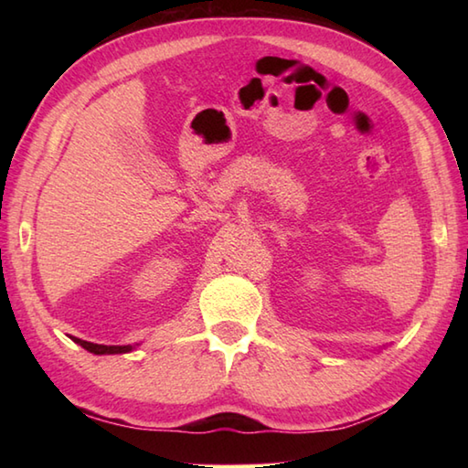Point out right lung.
<instances>
[{"instance_id": "1", "label": "right lung", "mask_w": 468, "mask_h": 468, "mask_svg": "<svg viewBox=\"0 0 468 468\" xmlns=\"http://www.w3.org/2000/svg\"><path fill=\"white\" fill-rule=\"evenodd\" d=\"M72 340L82 346L84 350L92 352V354H126V352H133V346H102V344H92V342H86V340H80V337H72Z\"/></svg>"}]
</instances>
